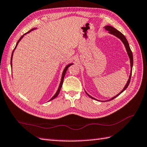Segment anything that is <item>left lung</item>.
<instances>
[{
	"label": "left lung",
	"mask_w": 147,
	"mask_h": 147,
	"mask_svg": "<svg viewBox=\"0 0 147 147\" xmlns=\"http://www.w3.org/2000/svg\"><path fill=\"white\" fill-rule=\"evenodd\" d=\"M105 29L106 30H108L109 32H110V34H113V35H115V36H117V37H118L119 39H120L121 40V41L123 42V43L124 44V45H125V47H126V49H127V53H128V56H129V60H130V64H131L130 66H131V69L130 75H129V79H128V81H127V83L126 84L125 86L124 87L123 90L118 94H117V96H114L113 98H112L111 99H110V100H113L114 98H115L116 97H117V96H118V95H120L121 93H123V92L126 89H127V87L128 86V85H129V83H130V80H131V72H132V67H133V63H134V59H133V54H132V52H131V51L130 47H129V44H128V40H127V39H126V37H125V36H124L123 34H122L121 32H120V31H119V30H118L117 29H116L115 28H114V27H112V26H106L105 27ZM86 93L87 94L88 96H89V97H90L91 98L94 99V100H96V99L93 98L92 96H91L90 95L86 93ZM110 100H107V101H109Z\"/></svg>",
	"instance_id": "obj_1"
}]
</instances>
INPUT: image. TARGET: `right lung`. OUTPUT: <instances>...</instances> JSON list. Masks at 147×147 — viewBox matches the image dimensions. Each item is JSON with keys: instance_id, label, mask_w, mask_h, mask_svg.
Instances as JSON below:
<instances>
[{"instance_id": "add662e5", "label": "right lung", "mask_w": 147, "mask_h": 147, "mask_svg": "<svg viewBox=\"0 0 147 147\" xmlns=\"http://www.w3.org/2000/svg\"><path fill=\"white\" fill-rule=\"evenodd\" d=\"M34 29H35L34 28V29H32L31 30H29V32H27V33H29V32H30V31H31V30H34ZM27 33H26V34H27ZM26 34H24V35H25ZM24 35L23 36H22L21 37H20V38L19 39V40L18 41V42H17V44H16V47H15V48H14V49L13 50V51H12V56H11V67H12V56H13V51H14V50H15V49L16 48V47H17V46H18V43H19V42L20 41V40H21V39L23 37V36H24ZM72 64H68V65H67L66 66V67L64 68V71H63V74H62V78H61V83H60V84H59V88H58V90H57V92H56V93L54 95V96H53V98L51 99V100H49V101H51V100H53V99H54L55 98H56L57 96V95L59 94V92H60V90H61V87H62V85H63V80H64V76H65V74H66V71H67V68L69 67L70 66H71L72 65Z\"/></svg>"}]
</instances>
